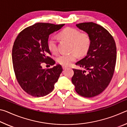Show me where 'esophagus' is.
<instances>
[{"mask_svg":"<svg viewBox=\"0 0 127 127\" xmlns=\"http://www.w3.org/2000/svg\"><path fill=\"white\" fill-rule=\"evenodd\" d=\"M62 68H63V69L64 70V69H65L66 68H67V66H62Z\"/></svg>","mask_w":127,"mask_h":127,"instance_id":"34e87169","label":"esophagus"}]
</instances>
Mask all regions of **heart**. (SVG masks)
<instances>
[{
    "label": "heart",
    "instance_id": "obj_1",
    "mask_svg": "<svg viewBox=\"0 0 127 127\" xmlns=\"http://www.w3.org/2000/svg\"><path fill=\"white\" fill-rule=\"evenodd\" d=\"M60 37L71 43L70 50L73 52L69 54H61L58 55L57 61L63 65H68L76 61L79 55H84L89 50L91 44V39L87 33H81L78 30L72 27H67L59 33ZM48 48L51 53L55 54L58 51V45L56 38L54 36L49 38Z\"/></svg>",
    "mask_w": 127,
    "mask_h": 127
}]
</instances>
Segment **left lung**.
Segmentation results:
<instances>
[{
	"instance_id": "1",
	"label": "left lung",
	"mask_w": 127,
	"mask_h": 127,
	"mask_svg": "<svg viewBox=\"0 0 127 127\" xmlns=\"http://www.w3.org/2000/svg\"><path fill=\"white\" fill-rule=\"evenodd\" d=\"M90 35L91 44L86 57L76 64L88 70L73 69L72 82L75 90L85 97L97 96L108 86L112 79L117 60L114 39L108 31L93 22L77 24Z\"/></svg>"
}]
</instances>
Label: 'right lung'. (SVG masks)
<instances>
[{
    "label": "right lung",
    "mask_w": 127,
    "mask_h": 127,
    "mask_svg": "<svg viewBox=\"0 0 127 127\" xmlns=\"http://www.w3.org/2000/svg\"><path fill=\"white\" fill-rule=\"evenodd\" d=\"M64 24L37 23L23 30L15 40L12 62L16 79L21 88L34 97L50 94L63 71L60 64L44 69L43 63L53 65L55 62L49 56V36Z\"/></svg>",
    "instance_id": "obj_1"
}]
</instances>
